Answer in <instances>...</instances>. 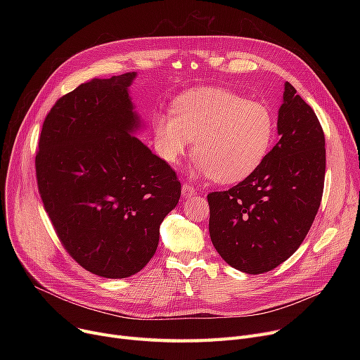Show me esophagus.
I'll return each mask as SVG.
<instances>
[{"label": "esophagus", "mask_w": 360, "mask_h": 360, "mask_svg": "<svg viewBox=\"0 0 360 360\" xmlns=\"http://www.w3.org/2000/svg\"><path fill=\"white\" fill-rule=\"evenodd\" d=\"M182 195L184 197H193L195 195V188L190 184H184L182 185Z\"/></svg>", "instance_id": "1"}]
</instances>
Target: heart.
Listing matches in <instances>:
<instances>
[{
  "label": "heart",
  "instance_id": "1",
  "mask_svg": "<svg viewBox=\"0 0 360 360\" xmlns=\"http://www.w3.org/2000/svg\"><path fill=\"white\" fill-rule=\"evenodd\" d=\"M159 155L176 165L194 140L195 167L219 184L251 176L267 159L276 134V118L262 102L219 87L186 91L174 101L172 113L153 117Z\"/></svg>",
  "mask_w": 360,
  "mask_h": 360
}]
</instances>
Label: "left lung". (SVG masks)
Wrapping results in <instances>:
<instances>
[{
  "instance_id": "obj_1",
  "label": "left lung",
  "mask_w": 360,
  "mask_h": 360,
  "mask_svg": "<svg viewBox=\"0 0 360 360\" xmlns=\"http://www.w3.org/2000/svg\"><path fill=\"white\" fill-rule=\"evenodd\" d=\"M277 131L280 140L251 176L207 195L216 251L248 274L276 269L300 247L323 198L324 131L290 83L285 84Z\"/></svg>"
}]
</instances>
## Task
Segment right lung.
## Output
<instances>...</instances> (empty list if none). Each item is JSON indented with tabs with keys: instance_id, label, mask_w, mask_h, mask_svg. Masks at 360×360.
Wrapping results in <instances>:
<instances>
[{
	"instance_id": "add662e5",
	"label": "right lung",
	"mask_w": 360,
	"mask_h": 360,
	"mask_svg": "<svg viewBox=\"0 0 360 360\" xmlns=\"http://www.w3.org/2000/svg\"><path fill=\"white\" fill-rule=\"evenodd\" d=\"M136 72L94 79L55 102L36 151V179L65 251L87 271L124 278L155 255L181 197L175 170L132 132Z\"/></svg>"
}]
</instances>
